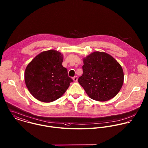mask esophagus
Listing matches in <instances>:
<instances>
[{"mask_svg":"<svg viewBox=\"0 0 148 148\" xmlns=\"http://www.w3.org/2000/svg\"><path fill=\"white\" fill-rule=\"evenodd\" d=\"M73 79L74 80V81L77 82V81H78V77H77V76H74V77L73 78Z\"/></svg>","mask_w":148,"mask_h":148,"instance_id":"1","label":"esophagus"}]
</instances>
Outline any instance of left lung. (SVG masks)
Listing matches in <instances>:
<instances>
[{"instance_id":"left-lung-1","label":"left lung","mask_w":148,"mask_h":148,"mask_svg":"<svg viewBox=\"0 0 148 148\" xmlns=\"http://www.w3.org/2000/svg\"><path fill=\"white\" fill-rule=\"evenodd\" d=\"M83 74L78 82L89 97L106 101L114 97L123 84V69L112 56L94 51L83 59Z\"/></svg>"}]
</instances>
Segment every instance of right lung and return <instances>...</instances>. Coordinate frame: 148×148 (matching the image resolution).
Segmentation results:
<instances>
[{
    "mask_svg": "<svg viewBox=\"0 0 148 148\" xmlns=\"http://www.w3.org/2000/svg\"><path fill=\"white\" fill-rule=\"evenodd\" d=\"M63 54L50 50L37 55L27 66L26 85L32 95L43 102H51L61 97L73 79L63 67Z\"/></svg>",
    "mask_w": 148,
    "mask_h": 148,
    "instance_id": "obj_1",
    "label": "right lung"
}]
</instances>
